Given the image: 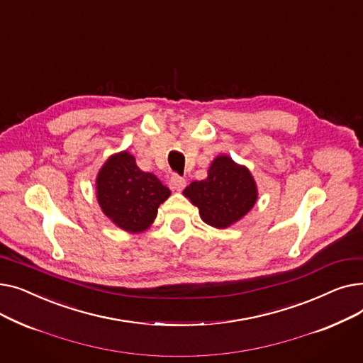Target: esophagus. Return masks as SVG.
Listing matches in <instances>:
<instances>
[{
  "mask_svg": "<svg viewBox=\"0 0 363 363\" xmlns=\"http://www.w3.org/2000/svg\"><path fill=\"white\" fill-rule=\"evenodd\" d=\"M185 184H186L185 179L179 175H172L170 177V186L177 189V191H182V189L185 188Z\"/></svg>",
  "mask_w": 363,
  "mask_h": 363,
  "instance_id": "esophagus-1",
  "label": "esophagus"
}]
</instances>
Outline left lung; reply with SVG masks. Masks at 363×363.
Wrapping results in <instances>:
<instances>
[{"instance_id":"left-lung-1","label":"left lung","mask_w":363,"mask_h":363,"mask_svg":"<svg viewBox=\"0 0 363 363\" xmlns=\"http://www.w3.org/2000/svg\"><path fill=\"white\" fill-rule=\"evenodd\" d=\"M184 196L199 207L207 225L225 230L252 211L257 186L249 169L223 155L212 162L207 178L189 184Z\"/></svg>"}]
</instances>
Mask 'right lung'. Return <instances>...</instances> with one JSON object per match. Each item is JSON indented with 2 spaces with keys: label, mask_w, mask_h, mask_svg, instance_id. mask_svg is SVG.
<instances>
[{
  "label": "right lung",
  "mask_w": 363,
  "mask_h": 363,
  "mask_svg": "<svg viewBox=\"0 0 363 363\" xmlns=\"http://www.w3.org/2000/svg\"><path fill=\"white\" fill-rule=\"evenodd\" d=\"M95 185L103 213L121 230L133 234L150 228L159 206L170 196V189L156 175L143 172L128 151L107 159Z\"/></svg>",
  "instance_id": "obj_1"
}]
</instances>
